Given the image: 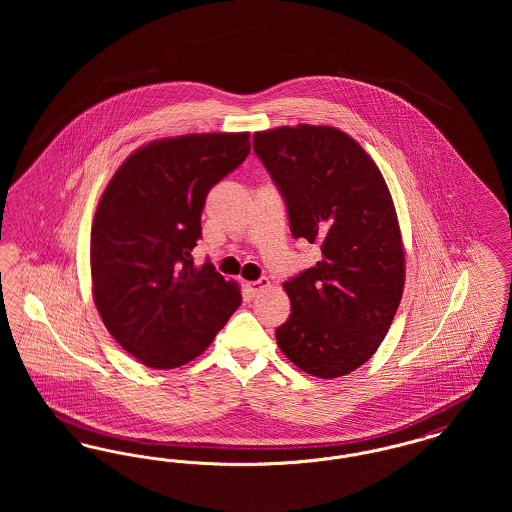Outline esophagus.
<instances>
[{"instance_id":"obj_1","label":"esophagus","mask_w":512,"mask_h":512,"mask_svg":"<svg viewBox=\"0 0 512 512\" xmlns=\"http://www.w3.org/2000/svg\"><path fill=\"white\" fill-rule=\"evenodd\" d=\"M268 288L267 278H261V280H255V282H245V292L249 293V297H255L261 290Z\"/></svg>"}]
</instances>
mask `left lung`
Here are the masks:
<instances>
[{"label": "left lung", "instance_id": "1", "mask_svg": "<svg viewBox=\"0 0 512 512\" xmlns=\"http://www.w3.org/2000/svg\"><path fill=\"white\" fill-rule=\"evenodd\" d=\"M253 151L286 203L293 238L322 253L315 267L284 282L292 315L276 328V341L307 374H349L386 338L405 282L384 176L363 147L332 126L255 132Z\"/></svg>", "mask_w": 512, "mask_h": 512}]
</instances>
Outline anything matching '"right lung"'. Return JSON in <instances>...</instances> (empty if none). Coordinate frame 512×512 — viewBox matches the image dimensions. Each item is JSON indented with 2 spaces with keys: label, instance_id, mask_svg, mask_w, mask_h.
<instances>
[{
  "label": "right lung",
  "instance_id": "add662e5",
  "mask_svg": "<svg viewBox=\"0 0 512 512\" xmlns=\"http://www.w3.org/2000/svg\"><path fill=\"white\" fill-rule=\"evenodd\" d=\"M249 155V134H188L132 153L99 199L90 265L101 320L151 368L203 353L242 303L207 261L194 267L209 190Z\"/></svg>",
  "mask_w": 512,
  "mask_h": 512
}]
</instances>
